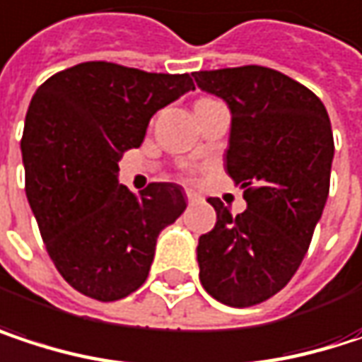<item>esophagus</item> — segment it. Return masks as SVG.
Returning a JSON list of instances; mask_svg holds the SVG:
<instances>
[{
    "instance_id": "obj_1",
    "label": "esophagus",
    "mask_w": 362,
    "mask_h": 362,
    "mask_svg": "<svg viewBox=\"0 0 362 362\" xmlns=\"http://www.w3.org/2000/svg\"><path fill=\"white\" fill-rule=\"evenodd\" d=\"M186 199H188L190 203H194V201H199L201 197H199V194H197L194 190H186Z\"/></svg>"
}]
</instances>
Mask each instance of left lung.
<instances>
[{"instance_id":"8db88e82","label":"left lung","mask_w":362,"mask_h":362,"mask_svg":"<svg viewBox=\"0 0 362 362\" xmlns=\"http://www.w3.org/2000/svg\"><path fill=\"white\" fill-rule=\"evenodd\" d=\"M192 77L230 110L226 172L247 201L233 216L207 199L216 226L199 237V279L218 302L245 308L281 291L306 255L329 194L331 121L308 88L266 66Z\"/></svg>"}]
</instances>
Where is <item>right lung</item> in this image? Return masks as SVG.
<instances>
[{
  "label": "right lung",
  "instance_id": "right-lung-1",
  "mask_svg": "<svg viewBox=\"0 0 362 362\" xmlns=\"http://www.w3.org/2000/svg\"><path fill=\"white\" fill-rule=\"evenodd\" d=\"M194 90L188 73L81 62L37 88L21 142L25 188L62 279L100 302L148 276L159 233L186 209L180 184L140 194L119 184V161L142 144L151 117Z\"/></svg>",
  "mask_w": 362,
  "mask_h": 362
}]
</instances>
